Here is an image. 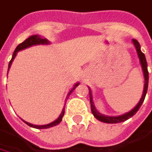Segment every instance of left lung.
I'll list each match as a JSON object with an SVG mask.
<instances>
[{"mask_svg": "<svg viewBox=\"0 0 152 152\" xmlns=\"http://www.w3.org/2000/svg\"><path fill=\"white\" fill-rule=\"evenodd\" d=\"M133 43L136 49V51H137V54H138V58H139V60H140V63H141V66L142 68V72H143V75H144V80H145V84H144V88H143V93H142V98L140 100V102H138V104L129 112L126 113V114H123L121 116H117V117H110V116H105V115H102L96 109H95V106H94V101H93V95H92V91L89 87V94H90V102H91V110H92V113L94 114V116L100 121L102 122H104V123H109V124H116V123H120V122H124L126 120H127L128 118H130L131 117H133L138 110L139 109L141 108L144 99H145V96H146V94H147V90H148V84H149V72H148V68H147V61H146V58H145V55L142 52L141 50V47H140V43L138 42L137 40L135 39H133Z\"/></svg>", "mask_w": 152, "mask_h": 152, "instance_id": "8db88e82", "label": "left lung"}]
</instances>
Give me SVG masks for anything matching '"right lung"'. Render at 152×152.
<instances>
[{
    "instance_id": "1",
    "label": "right lung",
    "mask_w": 152,
    "mask_h": 152,
    "mask_svg": "<svg viewBox=\"0 0 152 152\" xmlns=\"http://www.w3.org/2000/svg\"><path fill=\"white\" fill-rule=\"evenodd\" d=\"M48 43H50V42H49V41H48L47 39H42V38H41V36L38 35V34L31 35L30 37H28V38L26 39L23 42H21L20 44H18V45L17 46L16 50H15L14 52H13L12 58H11V59H10V63H9V69H10V66H11V63H12L13 59H14L15 57H16L18 51H19V50H24V49H26V48H28V47H30V46H33V45H37V44H48ZM78 85H79V83H77V84L75 85V86H74V87L70 90V92L68 93V94H67V96H66V99L68 98V96L71 94V93L75 89V87H77ZM64 113H65V108H63L62 112H61V114L59 115V117H58L55 121H53V122H51V123H50V124H48V125L36 126V125H33V124H30V123L26 122V121H24V122H25L26 125H28L29 126H31V127L37 128V129H45V128L52 127V126H55L58 125V124L61 122V120H62V118H63V116H64Z\"/></svg>"
}]
</instances>
